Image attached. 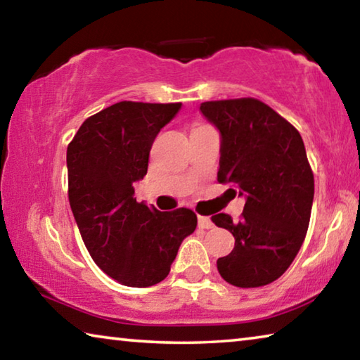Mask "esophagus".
Listing matches in <instances>:
<instances>
[{
  "instance_id": "obj_1",
  "label": "esophagus",
  "mask_w": 360,
  "mask_h": 360,
  "mask_svg": "<svg viewBox=\"0 0 360 360\" xmlns=\"http://www.w3.org/2000/svg\"><path fill=\"white\" fill-rule=\"evenodd\" d=\"M198 227H200V229H205V230H210V229L214 227V224L211 222L210 217L198 216Z\"/></svg>"
}]
</instances>
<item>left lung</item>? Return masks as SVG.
<instances>
[{
  "instance_id": "8db88e82",
  "label": "left lung",
  "mask_w": 360,
  "mask_h": 360,
  "mask_svg": "<svg viewBox=\"0 0 360 360\" xmlns=\"http://www.w3.org/2000/svg\"><path fill=\"white\" fill-rule=\"evenodd\" d=\"M200 111L222 136L217 181L246 197L236 222L225 212L211 217L235 236L217 270L236 288L266 285L294 262L309 225L314 176L303 139L257 98L205 101Z\"/></svg>"
}]
</instances>
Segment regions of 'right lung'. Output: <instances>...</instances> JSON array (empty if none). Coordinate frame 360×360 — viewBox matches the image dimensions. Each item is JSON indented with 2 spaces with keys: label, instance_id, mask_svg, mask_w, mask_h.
Here are the masks:
<instances>
[{
  "label": "right lung",
  "instance_id": "1",
  "mask_svg": "<svg viewBox=\"0 0 360 360\" xmlns=\"http://www.w3.org/2000/svg\"><path fill=\"white\" fill-rule=\"evenodd\" d=\"M179 108L119 101L85 119L66 150L68 198L84 245L108 276L130 288L163 281L197 227L192 210L158 211L133 197L152 143Z\"/></svg>",
  "mask_w": 360,
  "mask_h": 360
}]
</instances>
